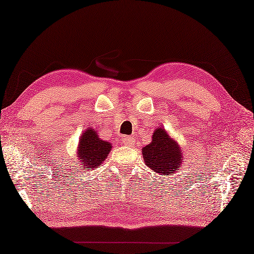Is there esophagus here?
I'll return each mask as SVG.
<instances>
[{
	"instance_id": "esophagus-1",
	"label": "esophagus",
	"mask_w": 254,
	"mask_h": 254,
	"mask_svg": "<svg viewBox=\"0 0 254 254\" xmlns=\"http://www.w3.org/2000/svg\"><path fill=\"white\" fill-rule=\"evenodd\" d=\"M121 141L123 145H127V146H130V145H133V137L131 136H122L121 137Z\"/></svg>"
}]
</instances>
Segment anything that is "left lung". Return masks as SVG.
Returning a JSON list of instances; mask_svg holds the SVG:
<instances>
[{"instance_id": "left-lung-1", "label": "left lung", "mask_w": 254, "mask_h": 254, "mask_svg": "<svg viewBox=\"0 0 254 254\" xmlns=\"http://www.w3.org/2000/svg\"><path fill=\"white\" fill-rule=\"evenodd\" d=\"M144 161L149 168L163 176L174 174L182 165V150L164 128L154 132L153 141L143 147Z\"/></svg>"}]
</instances>
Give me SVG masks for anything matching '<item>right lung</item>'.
<instances>
[{
    "instance_id": "right-lung-1",
    "label": "right lung",
    "mask_w": 254,
    "mask_h": 254,
    "mask_svg": "<svg viewBox=\"0 0 254 254\" xmlns=\"http://www.w3.org/2000/svg\"><path fill=\"white\" fill-rule=\"evenodd\" d=\"M110 149L111 144L109 142L100 139L95 132V128H88L83 133L79 139L77 163L82 165L79 169L98 168L100 164L104 163V160L107 158Z\"/></svg>"
}]
</instances>
